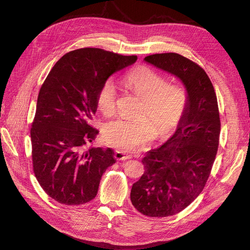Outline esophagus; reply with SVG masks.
<instances>
[{
	"instance_id": "esophagus-1",
	"label": "esophagus",
	"mask_w": 250,
	"mask_h": 250,
	"mask_svg": "<svg viewBox=\"0 0 250 250\" xmlns=\"http://www.w3.org/2000/svg\"><path fill=\"white\" fill-rule=\"evenodd\" d=\"M115 158L117 159V160H126V159H129V158H131V156L130 155H128V154H126L125 152H123V151H119V150H116V152H115Z\"/></svg>"
}]
</instances>
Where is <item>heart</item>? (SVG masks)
Here are the masks:
<instances>
[{"instance_id":"1","label":"heart","mask_w":250,"mask_h":250,"mask_svg":"<svg viewBox=\"0 0 250 250\" xmlns=\"http://www.w3.org/2000/svg\"><path fill=\"white\" fill-rule=\"evenodd\" d=\"M124 84L141 97L134 118H118L103 126V138L111 146L128 151L151 139L171 131L180 122L188 96L185 89L166 78L149 66L130 70L124 77ZM118 91L109 79L100 87L96 102L99 110L111 116L116 110ZM156 129L154 130V128Z\"/></svg>"}]
</instances>
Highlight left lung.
<instances>
[{
	"mask_svg": "<svg viewBox=\"0 0 250 250\" xmlns=\"http://www.w3.org/2000/svg\"><path fill=\"white\" fill-rule=\"evenodd\" d=\"M145 60L179 78L188 101L176 132L158 148L146 152L145 172L130 191V201L142 215L173 216L203 191L219 148L221 120L215 89L205 70L174 52Z\"/></svg>",
	"mask_w": 250,
	"mask_h": 250,
	"instance_id": "1",
	"label": "left lung"
}]
</instances>
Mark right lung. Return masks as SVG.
Listing matches in <instances>:
<instances>
[{
  "label": "right lung",
  "mask_w": 250,
  "mask_h": 250,
  "mask_svg": "<svg viewBox=\"0 0 250 250\" xmlns=\"http://www.w3.org/2000/svg\"><path fill=\"white\" fill-rule=\"evenodd\" d=\"M101 48L63 55L44 80L30 128L35 177L43 191L64 205L93 200L101 178L116 159L111 148L87 147L98 134L91 125L100 87L112 74L134 63Z\"/></svg>",
  "instance_id": "add662e5"
}]
</instances>
